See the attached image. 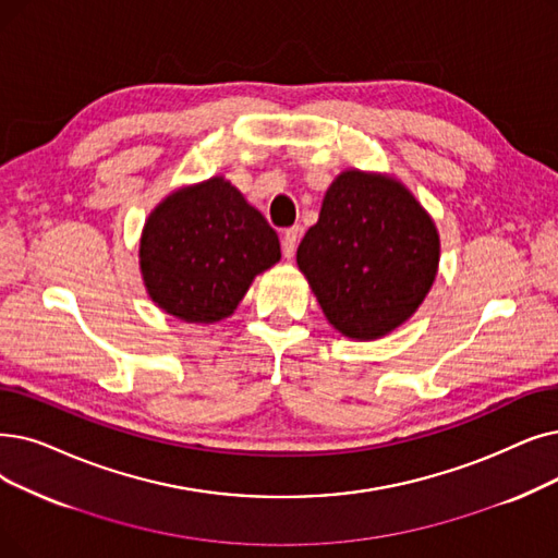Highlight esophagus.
<instances>
[{
  "instance_id": "34e87169",
  "label": "esophagus",
  "mask_w": 558,
  "mask_h": 558,
  "mask_svg": "<svg viewBox=\"0 0 558 558\" xmlns=\"http://www.w3.org/2000/svg\"><path fill=\"white\" fill-rule=\"evenodd\" d=\"M299 239H301V230L299 228H287L282 232V253L284 257H294L296 253V246H299Z\"/></svg>"
}]
</instances>
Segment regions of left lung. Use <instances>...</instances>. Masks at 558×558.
<instances>
[{"mask_svg": "<svg viewBox=\"0 0 558 558\" xmlns=\"http://www.w3.org/2000/svg\"><path fill=\"white\" fill-rule=\"evenodd\" d=\"M296 262L339 332L376 339L413 317L426 299L440 236L401 182L353 168L328 186Z\"/></svg>", "mask_w": 558, "mask_h": 558, "instance_id": "1", "label": "left lung"}]
</instances>
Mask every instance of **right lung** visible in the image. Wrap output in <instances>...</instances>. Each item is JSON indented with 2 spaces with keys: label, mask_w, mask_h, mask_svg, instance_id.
I'll return each mask as SVG.
<instances>
[{
  "label": "right lung",
  "mask_w": 558,
  "mask_h": 558,
  "mask_svg": "<svg viewBox=\"0 0 558 558\" xmlns=\"http://www.w3.org/2000/svg\"><path fill=\"white\" fill-rule=\"evenodd\" d=\"M138 257L145 289L161 310L189 324H216L280 259V241L230 182L211 178L153 209Z\"/></svg>",
  "instance_id": "1"
}]
</instances>
